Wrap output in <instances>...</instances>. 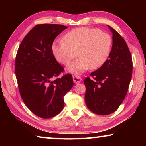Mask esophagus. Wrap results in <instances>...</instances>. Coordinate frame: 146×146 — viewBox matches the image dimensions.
<instances>
[{
	"label": "esophagus",
	"instance_id": "1",
	"mask_svg": "<svg viewBox=\"0 0 146 146\" xmlns=\"http://www.w3.org/2000/svg\"><path fill=\"white\" fill-rule=\"evenodd\" d=\"M73 82H75V84H77L80 82L82 81V78H81L80 76H76V75H74L73 76Z\"/></svg>",
	"mask_w": 146,
	"mask_h": 146
}]
</instances>
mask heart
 <instances>
[{
	"instance_id": "1",
	"label": "heart",
	"mask_w": 146,
	"mask_h": 146,
	"mask_svg": "<svg viewBox=\"0 0 146 146\" xmlns=\"http://www.w3.org/2000/svg\"><path fill=\"white\" fill-rule=\"evenodd\" d=\"M64 39L54 42L51 50L56 60L64 65H68L78 54L79 58L68 68L72 73L80 74L90 68H100L111 50V36L98 28L81 27L71 29Z\"/></svg>"
}]
</instances>
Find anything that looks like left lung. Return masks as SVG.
<instances>
[{
	"mask_svg": "<svg viewBox=\"0 0 146 146\" xmlns=\"http://www.w3.org/2000/svg\"><path fill=\"white\" fill-rule=\"evenodd\" d=\"M113 46L107 61L84 79L85 102L91 111L100 115L115 112L124 100L132 77V56L126 42L112 27Z\"/></svg>",
	"mask_w": 146,
	"mask_h": 146,
	"instance_id": "left-lung-1",
	"label": "left lung"
}]
</instances>
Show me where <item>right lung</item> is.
<instances>
[{
    "label": "right lung",
    "instance_id": "1",
    "mask_svg": "<svg viewBox=\"0 0 146 146\" xmlns=\"http://www.w3.org/2000/svg\"><path fill=\"white\" fill-rule=\"evenodd\" d=\"M67 28L37 24L25 36L17 53L15 74L20 94L29 110L42 118L62 111L64 97L73 86L71 74L57 78L64 69L51 50L54 40Z\"/></svg>",
    "mask_w": 146,
    "mask_h": 146
}]
</instances>
